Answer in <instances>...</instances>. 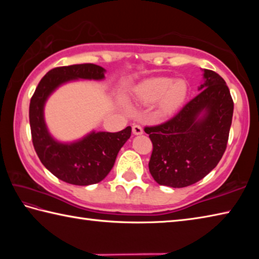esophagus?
<instances>
[{
    "instance_id": "34e87169",
    "label": "esophagus",
    "mask_w": 259,
    "mask_h": 259,
    "mask_svg": "<svg viewBox=\"0 0 259 259\" xmlns=\"http://www.w3.org/2000/svg\"><path fill=\"white\" fill-rule=\"evenodd\" d=\"M133 134L134 135H142L143 134V128L138 124H135L133 126Z\"/></svg>"
}]
</instances>
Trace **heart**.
<instances>
[{
	"label": "heart",
	"instance_id": "obj_1",
	"mask_svg": "<svg viewBox=\"0 0 259 259\" xmlns=\"http://www.w3.org/2000/svg\"><path fill=\"white\" fill-rule=\"evenodd\" d=\"M188 96V84L184 80L172 77H154L137 87L135 98L138 103L150 106L160 102L159 114L171 115L185 103Z\"/></svg>",
	"mask_w": 259,
	"mask_h": 259
}]
</instances>
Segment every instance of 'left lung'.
Segmentation results:
<instances>
[{"label": "left lung", "instance_id": "obj_1", "mask_svg": "<svg viewBox=\"0 0 259 259\" xmlns=\"http://www.w3.org/2000/svg\"><path fill=\"white\" fill-rule=\"evenodd\" d=\"M195 98L165 123L146 126L153 144L150 172L160 185L181 188L211 171L226 150L234 104L221 75L203 69Z\"/></svg>", "mask_w": 259, "mask_h": 259}]
</instances>
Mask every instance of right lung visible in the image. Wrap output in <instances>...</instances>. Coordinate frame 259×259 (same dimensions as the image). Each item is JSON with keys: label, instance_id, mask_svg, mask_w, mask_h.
Listing matches in <instances>:
<instances>
[{"label": "right lung", "instance_id": "obj_1", "mask_svg": "<svg viewBox=\"0 0 259 259\" xmlns=\"http://www.w3.org/2000/svg\"><path fill=\"white\" fill-rule=\"evenodd\" d=\"M106 69L95 64L63 66L48 72L29 104V124L35 152L42 164L57 178L72 185L87 186L102 182L115 163L117 153L131 136V126L117 131H95L74 142L57 140L45 119L48 98L63 84L78 80L102 81Z\"/></svg>", "mask_w": 259, "mask_h": 259}]
</instances>
